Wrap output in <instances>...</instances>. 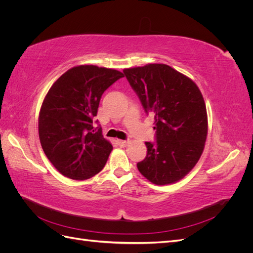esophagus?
I'll return each instance as SVG.
<instances>
[{"label":"esophagus","instance_id":"34e87169","mask_svg":"<svg viewBox=\"0 0 253 253\" xmlns=\"http://www.w3.org/2000/svg\"><path fill=\"white\" fill-rule=\"evenodd\" d=\"M117 142H118V144L120 145V147H126V145L128 144V141L127 140H117Z\"/></svg>","mask_w":253,"mask_h":253}]
</instances>
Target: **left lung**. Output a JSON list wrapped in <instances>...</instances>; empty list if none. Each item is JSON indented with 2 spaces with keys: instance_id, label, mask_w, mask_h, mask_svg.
<instances>
[{
  "instance_id": "obj_1",
  "label": "left lung",
  "mask_w": 253,
  "mask_h": 253,
  "mask_svg": "<svg viewBox=\"0 0 253 253\" xmlns=\"http://www.w3.org/2000/svg\"><path fill=\"white\" fill-rule=\"evenodd\" d=\"M124 73L145 113L155 119L156 142H145L147 156L137 168L154 185L180 180L200 160L208 134L200 88L167 64L126 68Z\"/></svg>"
}]
</instances>
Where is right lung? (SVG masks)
I'll use <instances>...</instances> for the list:
<instances>
[{"mask_svg": "<svg viewBox=\"0 0 253 253\" xmlns=\"http://www.w3.org/2000/svg\"><path fill=\"white\" fill-rule=\"evenodd\" d=\"M125 77L116 70L79 65L65 72L45 96L39 114V137L45 155L75 180L100 172L113 145L101 127L93 126L104 90Z\"/></svg>", "mask_w": 253, "mask_h": 253, "instance_id": "add662e5", "label": "right lung"}]
</instances>
